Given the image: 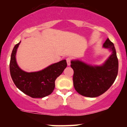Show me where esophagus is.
<instances>
[{
    "label": "esophagus",
    "instance_id": "obj_1",
    "mask_svg": "<svg viewBox=\"0 0 127 127\" xmlns=\"http://www.w3.org/2000/svg\"><path fill=\"white\" fill-rule=\"evenodd\" d=\"M71 61H72V59H71V58H70V57L67 58V59H66V62H67V65H70Z\"/></svg>",
    "mask_w": 127,
    "mask_h": 127
}]
</instances>
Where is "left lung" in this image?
<instances>
[{"label": "left lung", "mask_w": 127, "mask_h": 127, "mask_svg": "<svg viewBox=\"0 0 127 127\" xmlns=\"http://www.w3.org/2000/svg\"><path fill=\"white\" fill-rule=\"evenodd\" d=\"M112 51V55L101 66H92L80 61H72L73 81L75 90L85 97H96L111 87L118 72V60L113 43L107 39L103 44Z\"/></svg>", "instance_id": "1"}]
</instances>
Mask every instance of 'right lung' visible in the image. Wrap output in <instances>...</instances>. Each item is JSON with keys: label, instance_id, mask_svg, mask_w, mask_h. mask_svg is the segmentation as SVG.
<instances>
[{"label": "right lung", "instance_id": "1", "mask_svg": "<svg viewBox=\"0 0 127 127\" xmlns=\"http://www.w3.org/2000/svg\"><path fill=\"white\" fill-rule=\"evenodd\" d=\"M20 43V42L14 46L10 60V73L13 82L20 91L32 98H43L49 95L54 90L56 79L67 67L66 60L53 64L39 72H26L16 62L15 54Z\"/></svg>", "mask_w": 127, "mask_h": 127}]
</instances>
